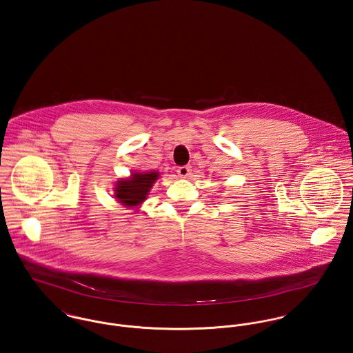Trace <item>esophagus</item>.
I'll return each instance as SVG.
<instances>
[{"label":"esophagus","mask_w":353,"mask_h":353,"mask_svg":"<svg viewBox=\"0 0 353 353\" xmlns=\"http://www.w3.org/2000/svg\"><path fill=\"white\" fill-rule=\"evenodd\" d=\"M190 172H192L190 166H180V168L177 169V174H179L181 179H187V177H190Z\"/></svg>","instance_id":"34e87169"}]
</instances>
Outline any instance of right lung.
I'll use <instances>...</instances> for the list:
<instances>
[{
	"label": "right lung",
	"mask_w": 353,
	"mask_h": 353,
	"mask_svg": "<svg viewBox=\"0 0 353 353\" xmlns=\"http://www.w3.org/2000/svg\"><path fill=\"white\" fill-rule=\"evenodd\" d=\"M160 172H132L129 177H121L114 184V199L130 208L138 210L141 204L148 199L153 184L159 180Z\"/></svg>",
	"instance_id": "right-lung-1"
}]
</instances>
